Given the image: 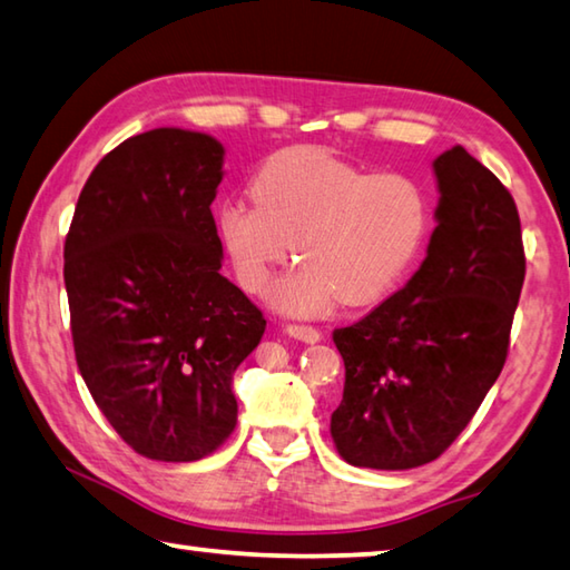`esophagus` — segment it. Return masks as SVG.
<instances>
[{
  "mask_svg": "<svg viewBox=\"0 0 570 570\" xmlns=\"http://www.w3.org/2000/svg\"><path fill=\"white\" fill-rule=\"evenodd\" d=\"M286 334L292 338L304 341V344H316V341L321 338V331L314 328V326H308V324H288Z\"/></svg>",
  "mask_w": 570,
  "mask_h": 570,
  "instance_id": "esophagus-1",
  "label": "esophagus"
}]
</instances>
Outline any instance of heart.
<instances>
[{
  "label": "heart",
  "instance_id": "heart-1",
  "mask_svg": "<svg viewBox=\"0 0 570 570\" xmlns=\"http://www.w3.org/2000/svg\"><path fill=\"white\" fill-rule=\"evenodd\" d=\"M252 202L216 212V229L236 278L249 294L292 256L304 264L268 292L276 308L298 316L344 304H371L409 272L429 234L423 186L406 174L368 169L321 147H288L256 169Z\"/></svg>",
  "mask_w": 570,
  "mask_h": 570
}]
</instances>
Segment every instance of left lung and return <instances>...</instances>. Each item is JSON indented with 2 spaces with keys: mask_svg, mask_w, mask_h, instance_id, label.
Listing matches in <instances>:
<instances>
[{
  "mask_svg": "<svg viewBox=\"0 0 570 570\" xmlns=\"http://www.w3.org/2000/svg\"><path fill=\"white\" fill-rule=\"evenodd\" d=\"M441 199L419 272L334 331L346 366L331 439L351 465L403 471L469 426L509 356L525 254L509 189L463 147L433 161Z\"/></svg>",
  "mask_w": 570,
  "mask_h": 570,
  "instance_id": "1",
  "label": "left lung"
}]
</instances>
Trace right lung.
I'll return each mask as SVG.
<instances>
[{"label": "right lung", "instance_id": "add662e5", "mask_svg": "<svg viewBox=\"0 0 570 570\" xmlns=\"http://www.w3.org/2000/svg\"><path fill=\"white\" fill-rule=\"evenodd\" d=\"M222 167L209 134H137L89 174L65 242L81 379L124 443L151 461H199L232 436L234 371L266 328L219 272Z\"/></svg>", "mask_w": 570, "mask_h": 570}]
</instances>
